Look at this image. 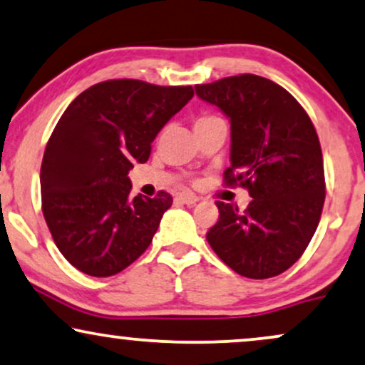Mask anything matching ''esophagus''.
I'll use <instances>...</instances> for the list:
<instances>
[{"mask_svg":"<svg viewBox=\"0 0 365 365\" xmlns=\"http://www.w3.org/2000/svg\"><path fill=\"white\" fill-rule=\"evenodd\" d=\"M178 200L182 202V204L193 205V204H195V202H198V197L195 195V193H192V192H182L178 195Z\"/></svg>","mask_w":365,"mask_h":365,"instance_id":"34e87169","label":"esophagus"}]
</instances>
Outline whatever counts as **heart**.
I'll return each instance as SVG.
<instances>
[{
	"mask_svg": "<svg viewBox=\"0 0 365 365\" xmlns=\"http://www.w3.org/2000/svg\"><path fill=\"white\" fill-rule=\"evenodd\" d=\"M215 121H220V118L214 116V114H200V116L195 119V128L205 126V124H210V123H215Z\"/></svg>",
	"mask_w": 365,
	"mask_h": 365,
	"instance_id": "obj_1",
	"label": "heart"
}]
</instances>
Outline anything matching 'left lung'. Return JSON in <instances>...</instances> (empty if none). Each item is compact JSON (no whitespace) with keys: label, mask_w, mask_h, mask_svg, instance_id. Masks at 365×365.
I'll list each match as a JSON object with an SVG mask.
<instances>
[{"label":"left lung","mask_w":365,"mask_h":365,"mask_svg":"<svg viewBox=\"0 0 365 365\" xmlns=\"http://www.w3.org/2000/svg\"><path fill=\"white\" fill-rule=\"evenodd\" d=\"M195 92L230 119L224 183L252 197L244 210L217 202L219 220L207 241L246 278L284 273L305 252L324 209V156L315 126L288 91L255 73L198 84Z\"/></svg>","instance_id":"left-lung-1"}]
</instances>
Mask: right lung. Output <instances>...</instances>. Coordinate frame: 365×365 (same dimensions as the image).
<instances>
[{"mask_svg": "<svg viewBox=\"0 0 365 365\" xmlns=\"http://www.w3.org/2000/svg\"><path fill=\"white\" fill-rule=\"evenodd\" d=\"M193 98L192 86L104 81L72 101L47 143L41 210L58 251L82 273L106 278L135 262L153 241L173 198H131L128 172Z\"/></svg>", "mask_w": 365, "mask_h": 365, "instance_id": "obj_1", "label": "right lung"}]
</instances>
